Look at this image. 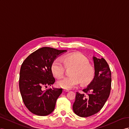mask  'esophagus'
Here are the masks:
<instances>
[{
  "mask_svg": "<svg viewBox=\"0 0 129 129\" xmlns=\"http://www.w3.org/2000/svg\"><path fill=\"white\" fill-rule=\"evenodd\" d=\"M63 90L65 92H68V91H69V89H64Z\"/></svg>",
  "mask_w": 129,
  "mask_h": 129,
  "instance_id": "esophagus-1",
  "label": "esophagus"
}]
</instances>
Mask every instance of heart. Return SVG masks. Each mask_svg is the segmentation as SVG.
Masks as SVG:
<instances>
[{"instance_id": "obj_1", "label": "heart", "mask_w": 129, "mask_h": 129, "mask_svg": "<svg viewBox=\"0 0 129 129\" xmlns=\"http://www.w3.org/2000/svg\"><path fill=\"white\" fill-rule=\"evenodd\" d=\"M63 61L56 59L51 65V71L55 77L59 78L63 76L65 68H71L70 76L59 80L57 84L64 89H71L76 86L81 81L82 84H88L93 81L95 76L93 66L89 62L88 59L80 53H73L64 56Z\"/></svg>"}]
</instances>
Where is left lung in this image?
I'll use <instances>...</instances> for the list:
<instances>
[{
	"mask_svg": "<svg viewBox=\"0 0 129 129\" xmlns=\"http://www.w3.org/2000/svg\"><path fill=\"white\" fill-rule=\"evenodd\" d=\"M95 76L90 84L83 91L87 94L76 92L74 103V113L81 117H88L97 113L103 107L110 94L111 72L103 58L93 57Z\"/></svg>",
	"mask_w": 129,
	"mask_h": 129,
	"instance_id": "obj_1",
	"label": "left lung"
}]
</instances>
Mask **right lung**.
Here are the masks:
<instances>
[{"instance_id":"add662e5","label":"right lung","mask_w":129,"mask_h":129,"mask_svg":"<svg viewBox=\"0 0 129 129\" xmlns=\"http://www.w3.org/2000/svg\"><path fill=\"white\" fill-rule=\"evenodd\" d=\"M67 50L45 47L29 55L23 62L19 72V87L24 104L33 114L45 116L54 111L56 101L62 89L43 87L55 82L51 65Z\"/></svg>"}]
</instances>
